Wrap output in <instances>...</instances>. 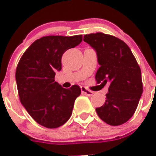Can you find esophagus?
<instances>
[{"label":"esophagus","instance_id":"34e87169","mask_svg":"<svg viewBox=\"0 0 156 156\" xmlns=\"http://www.w3.org/2000/svg\"><path fill=\"white\" fill-rule=\"evenodd\" d=\"M81 92H82L84 94H85L86 96H87V97H91V96L94 94V92H93V91L87 89V88L84 87H81Z\"/></svg>","mask_w":156,"mask_h":156}]
</instances>
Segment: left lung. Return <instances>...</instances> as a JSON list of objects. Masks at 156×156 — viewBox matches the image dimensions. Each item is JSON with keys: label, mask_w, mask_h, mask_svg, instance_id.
<instances>
[{"label": "left lung", "mask_w": 156, "mask_h": 156, "mask_svg": "<svg viewBox=\"0 0 156 156\" xmlns=\"http://www.w3.org/2000/svg\"><path fill=\"white\" fill-rule=\"evenodd\" d=\"M84 41L97 53V82L110 84L106 102L96 108L97 115L108 125H122L134 114L142 95L140 68L129 47L115 36L97 32L84 35Z\"/></svg>", "instance_id": "1"}]
</instances>
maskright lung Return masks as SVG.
Here are the masks:
<instances>
[{
	"instance_id": "add662e5",
	"label": "right lung",
	"mask_w": 156,
	"mask_h": 156,
	"mask_svg": "<svg viewBox=\"0 0 156 156\" xmlns=\"http://www.w3.org/2000/svg\"><path fill=\"white\" fill-rule=\"evenodd\" d=\"M82 41V35L41 37L23 53L16 71L19 97L23 106L39 125L62 126L71 117L81 88H63L54 78L62 69V54Z\"/></svg>"
}]
</instances>
